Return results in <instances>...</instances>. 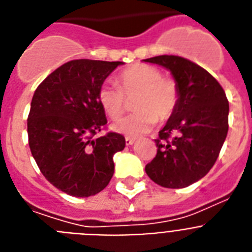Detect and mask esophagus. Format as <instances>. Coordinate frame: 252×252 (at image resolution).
I'll return each mask as SVG.
<instances>
[{
    "instance_id": "1",
    "label": "esophagus",
    "mask_w": 252,
    "mask_h": 252,
    "mask_svg": "<svg viewBox=\"0 0 252 252\" xmlns=\"http://www.w3.org/2000/svg\"><path fill=\"white\" fill-rule=\"evenodd\" d=\"M134 143V138H130V137H126V145L132 146Z\"/></svg>"
}]
</instances>
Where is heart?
Instances as JSON below:
<instances>
[{"label": "heart", "mask_w": 252, "mask_h": 252, "mask_svg": "<svg viewBox=\"0 0 252 252\" xmlns=\"http://www.w3.org/2000/svg\"><path fill=\"white\" fill-rule=\"evenodd\" d=\"M118 84H101L97 101L111 119H118L133 101L130 115L113 124V129L128 137H138L149 132L158 122H165L175 113L179 102V88L174 79L162 77L158 67L134 64L118 75Z\"/></svg>", "instance_id": "1"}]
</instances>
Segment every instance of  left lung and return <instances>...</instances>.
I'll list each match as a JSON object with an SVG mask.
<instances>
[{
  "mask_svg": "<svg viewBox=\"0 0 252 252\" xmlns=\"http://www.w3.org/2000/svg\"><path fill=\"white\" fill-rule=\"evenodd\" d=\"M170 70L178 84L175 113L155 139L158 154L146 165L152 181L165 188H185L208 174L228 133L225 92L210 73L181 56L146 59Z\"/></svg>",
  "mask_w": 252,
  "mask_h": 252,
  "instance_id": "left-lung-1",
  "label": "left lung"
}]
</instances>
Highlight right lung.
<instances>
[{
	"mask_svg": "<svg viewBox=\"0 0 252 252\" xmlns=\"http://www.w3.org/2000/svg\"><path fill=\"white\" fill-rule=\"evenodd\" d=\"M120 61L80 59L61 65L37 87L28 116L32 155L44 178L75 197L98 193L114 174L115 152L126 138L105 128L106 115L97 101L101 84Z\"/></svg>",
	"mask_w": 252,
	"mask_h": 252,
	"instance_id": "obj_1",
	"label": "right lung"
}]
</instances>
